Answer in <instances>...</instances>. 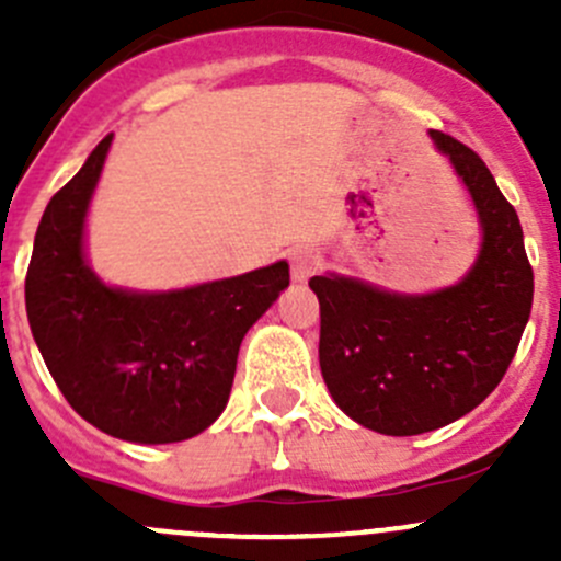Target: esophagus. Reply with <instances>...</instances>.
Here are the masks:
<instances>
[{
  "mask_svg": "<svg viewBox=\"0 0 561 561\" xmlns=\"http://www.w3.org/2000/svg\"><path fill=\"white\" fill-rule=\"evenodd\" d=\"M317 268H320V257L312 249L304 247L290 254V274L296 282H309L317 274Z\"/></svg>",
  "mask_w": 561,
  "mask_h": 561,
  "instance_id": "1",
  "label": "esophagus"
}]
</instances>
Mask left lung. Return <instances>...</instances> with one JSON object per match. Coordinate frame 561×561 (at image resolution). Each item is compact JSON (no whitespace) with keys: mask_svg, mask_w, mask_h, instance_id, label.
I'll list each match as a JSON object with an SVG mask.
<instances>
[{"mask_svg":"<svg viewBox=\"0 0 561 561\" xmlns=\"http://www.w3.org/2000/svg\"><path fill=\"white\" fill-rule=\"evenodd\" d=\"M478 211V260L454 287L388 293L353 276H312L320 369L344 415L388 437H412L472 412L505 377L531 312L535 276L518 214L485 162L432 129Z\"/></svg>","mask_w":561,"mask_h":561,"instance_id":"obj_1","label":"left lung"}]
</instances>
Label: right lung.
I'll list each match as a JSON object with an SVG mask.
<instances>
[{
    "label": "right lung",
    "instance_id": "right-lung-1",
    "mask_svg": "<svg viewBox=\"0 0 561 561\" xmlns=\"http://www.w3.org/2000/svg\"><path fill=\"white\" fill-rule=\"evenodd\" d=\"M113 135L50 197L26 271V314L72 410L116 439L181 443L230 399L241 339L290 285L285 260L184 290L111 287L87 263L83 230Z\"/></svg>",
    "mask_w": 561,
    "mask_h": 561
}]
</instances>
